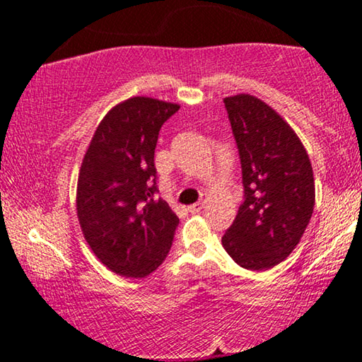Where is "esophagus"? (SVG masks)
<instances>
[{"mask_svg":"<svg viewBox=\"0 0 362 362\" xmlns=\"http://www.w3.org/2000/svg\"><path fill=\"white\" fill-rule=\"evenodd\" d=\"M204 206H206V199H201V201H198V203H194V204H192V206H188V211H189V212H193V214H196V212H199L201 209H203Z\"/></svg>","mask_w":362,"mask_h":362,"instance_id":"obj_1","label":"esophagus"}]
</instances>
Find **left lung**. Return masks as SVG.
I'll use <instances>...</instances> for the list:
<instances>
[{"instance_id":"left-lung-1","label":"left lung","mask_w":362,"mask_h":362,"mask_svg":"<svg viewBox=\"0 0 362 362\" xmlns=\"http://www.w3.org/2000/svg\"><path fill=\"white\" fill-rule=\"evenodd\" d=\"M240 150L244 201L222 246L238 265L263 272L291 255L315 209L308 153L283 116L250 94L225 97Z\"/></svg>"}]
</instances>
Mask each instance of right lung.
<instances>
[{
	"mask_svg": "<svg viewBox=\"0 0 362 362\" xmlns=\"http://www.w3.org/2000/svg\"><path fill=\"white\" fill-rule=\"evenodd\" d=\"M180 105L131 97L103 116L86 150L76 187L84 240L113 273L140 279L161 265L179 217L158 192L155 148Z\"/></svg>",
	"mask_w": 362,
	"mask_h": 362,
	"instance_id": "right-lung-1",
	"label": "right lung"
}]
</instances>
